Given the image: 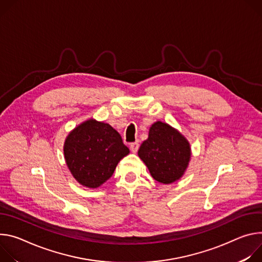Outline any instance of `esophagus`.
<instances>
[{"mask_svg":"<svg viewBox=\"0 0 262 262\" xmlns=\"http://www.w3.org/2000/svg\"><path fill=\"white\" fill-rule=\"evenodd\" d=\"M138 148H139V143L138 141H135V142H132L130 144V150L132 153H136L138 151Z\"/></svg>","mask_w":262,"mask_h":262,"instance_id":"34e87169","label":"esophagus"}]
</instances>
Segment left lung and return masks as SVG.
I'll list each match as a JSON object with an SVG mask.
<instances>
[{
	"label": "left lung",
	"mask_w": 262,
	"mask_h": 262,
	"mask_svg": "<svg viewBox=\"0 0 262 262\" xmlns=\"http://www.w3.org/2000/svg\"><path fill=\"white\" fill-rule=\"evenodd\" d=\"M137 154L156 181L171 184L185 173L191 149L182 133L166 123L157 121L150 127L148 139L141 143Z\"/></svg>",
	"instance_id": "1"
}]
</instances>
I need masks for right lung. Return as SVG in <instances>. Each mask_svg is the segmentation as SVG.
Listing matches in <instances>:
<instances>
[{
  "label": "right lung",
  "instance_id": "right-lung-1",
  "mask_svg": "<svg viewBox=\"0 0 262 262\" xmlns=\"http://www.w3.org/2000/svg\"><path fill=\"white\" fill-rule=\"evenodd\" d=\"M63 153L76 181L85 187L98 188L112 176L116 165L130 151L120 133L109 124L90 119L69 133Z\"/></svg>",
  "mask_w": 262,
  "mask_h": 262
}]
</instances>
